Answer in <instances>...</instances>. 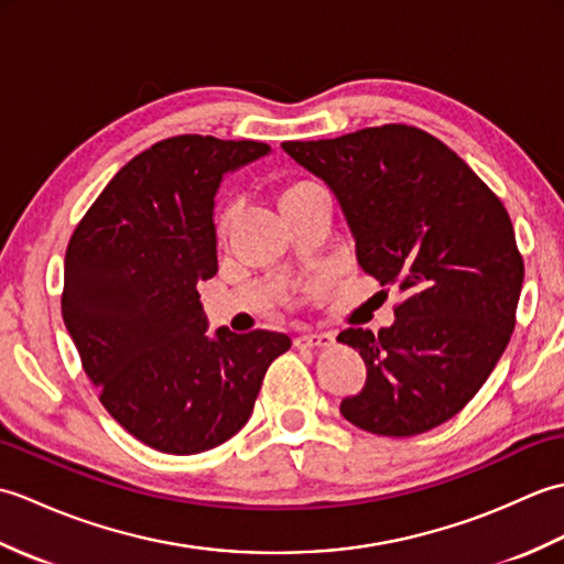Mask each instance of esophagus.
Here are the masks:
<instances>
[{
    "label": "esophagus",
    "mask_w": 564,
    "mask_h": 564,
    "mask_svg": "<svg viewBox=\"0 0 564 564\" xmlns=\"http://www.w3.org/2000/svg\"><path fill=\"white\" fill-rule=\"evenodd\" d=\"M334 344V337L329 332H305L301 337H295L297 349H327Z\"/></svg>",
    "instance_id": "1"
}]
</instances>
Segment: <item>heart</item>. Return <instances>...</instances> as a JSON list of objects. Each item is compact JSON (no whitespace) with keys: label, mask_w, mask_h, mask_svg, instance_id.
Returning <instances> with one entry per match:
<instances>
[{"label":"heart","mask_w":564,"mask_h":564,"mask_svg":"<svg viewBox=\"0 0 564 564\" xmlns=\"http://www.w3.org/2000/svg\"><path fill=\"white\" fill-rule=\"evenodd\" d=\"M307 186H313V184H297V186H293V188L285 191V194H291V191H297V188H307ZM230 220H232V208H227V210L220 215V220H218V230H220V232H225V230H227V225H230Z\"/></svg>","instance_id":"1"}]
</instances>
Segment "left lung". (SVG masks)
Listing matches in <instances>:
<instances>
[{"label": "left lung", "instance_id": "left-lung-1", "mask_svg": "<svg viewBox=\"0 0 564 564\" xmlns=\"http://www.w3.org/2000/svg\"><path fill=\"white\" fill-rule=\"evenodd\" d=\"M337 196L356 259L404 301L378 334L341 344L368 368L341 400L346 422L378 436H416L475 398L517 325L523 259L507 208L458 154L414 126L283 142Z\"/></svg>", "mask_w": 564, "mask_h": 564}]
</instances>
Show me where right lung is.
<instances>
[{
    "label": "right lung",
    "instance_id": "obj_1",
    "mask_svg": "<svg viewBox=\"0 0 564 564\" xmlns=\"http://www.w3.org/2000/svg\"><path fill=\"white\" fill-rule=\"evenodd\" d=\"M271 148L176 135L118 172L69 237L63 319L84 373L128 434L172 455L220 446L254 410L281 332L210 334L198 281L218 273L213 208L227 172Z\"/></svg>",
    "mask_w": 564,
    "mask_h": 564
}]
</instances>
